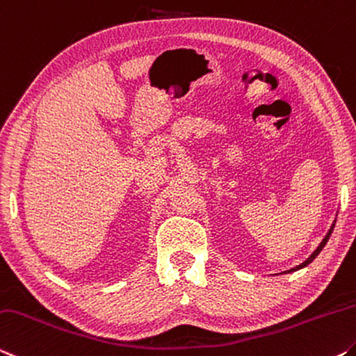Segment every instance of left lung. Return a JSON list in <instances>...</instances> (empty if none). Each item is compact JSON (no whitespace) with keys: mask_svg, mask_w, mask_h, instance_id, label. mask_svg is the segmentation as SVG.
<instances>
[{"mask_svg":"<svg viewBox=\"0 0 356 356\" xmlns=\"http://www.w3.org/2000/svg\"><path fill=\"white\" fill-rule=\"evenodd\" d=\"M333 229H334V224L333 225H331V229H330V232L328 233H326V236L323 238V241L322 243H320V246L316 249V250H314V252H312V255H311V257L309 259H307L306 261H302V264L301 265H298V266H295V268H292V270H289L287 273H292V271H296V270H301V268H305V266H307V265H309L311 264V261L314 260V259H316L317 257V255L320 254V250H322L323 248H325V244H326V241H328L330 240V235H331V233H333Z\"/></svg>","mask_w":356,"mask_h":356,"instance_id":"1","label":"left lung"}]
</instances>
